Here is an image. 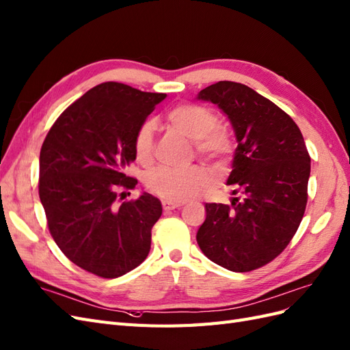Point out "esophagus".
Segmentation results:
<instances>
[{"mask_svg":"<svg viewBox=\"0 0 350 350\" xmlns=\"http://www.w3.org/2000/svg\"><path fill=\"white\" fill-rule=\"evenodd\" d=\"M182 206V202H173V201H163V208L164 211H172L174 208Z\"/></svg>","mask_w":350,"mask_h":350,"instance_id":"esophagus-1","label":"esophagus"}]
</instances>
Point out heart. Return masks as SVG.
<instances>
[{
  "instance_id": "b5f03b06",
  "label": "heart",
  "mask_w": 350,
  "mask_h": 350,
  "mask_svg": "<svg viewBox=\"0 0 350 350\" xmlns=\"http://www.w3.org/2000/svg\"><path fill=\"white\" fill-rule=\"evenodd\" d=\"M165 122L174 131L192 139L195 152L209 161H223L232 151V137L227 129L215 123L211 108L196 103H182L165 113ZM133 154L141 164H148L154 152V124L144 122L133 135ZM208 172L199 165L187 168L161 167L145 176L149 192L165 201L183 202L196 198L209 185Z\"/></svg>"
}]
</instances>
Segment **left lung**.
Segmentation results:
<instances>
[{"label": "left lung", "mask_w": 350, "mask_h": 350, "mask_svg": "<svg viewBox=\"0 0 350 350\" xmlns=\"http://www.w3.org/2000/svg\"><path fill=\"white\" fill-rule=\"evenodd\" d=\"M198 99L228 117L237 148L228 185L232 205L205 204L206 218L196 241L213 262L246 273L271 262L301 224L311 157L292 117L246 85L217 82Z\"/></svg>", "instance_id": "8db88e82"}]
</instances>
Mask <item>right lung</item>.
Wrapping results in <instances>:
<instances>
[{
    "label": "right lung",
    "mask_w": 350,
    "mask_h": 350,
    "mask_svg": "<svg viewBox=\"0 0 350 350\" xmlns=\"http://www.w3.org/2000/svg\"><path fill=\"white\" fill-rule=\"evenodd\" d=\"M165 96L118 82L96 85L64 109L42 144L39 198L49 233L88 273L116 278L149 254L161 202L146 192L118 202L137 185L126 176L136 159V129Z\"/></svg>",
    "instance_id": "add662e5"
}]
</instances>
